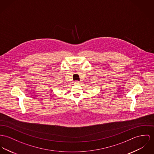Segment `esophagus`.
Masks as SVG:
<instances>
[{
    "mask_svg": "<svg viewBox=\"0 0 154 154\" xmlns=\"http://www.w3.org/2000/svg\"><path fill=\"white\" fill-rule=\"evenodd\" d=\"M74 84H80V82H79V81H75V82H73Z\"/></svg>",
    "mask_w": 154,
    "mask_h": 154,
    "instance_id": "34e87169",
    "label": "esophagus"
}]
</instances>
